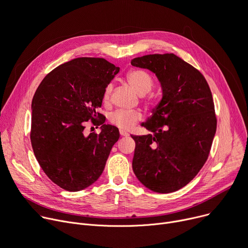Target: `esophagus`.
Instances as JSON below:
<instances>
[{"mask_svg": "<svg viewBox=\"0 0 248 248\" xmlns=\"http://www.w3.org/2000/svg\"><path fill=\"white\" fill-rule=\"evenodd\" d=\"M120 134L122 137H128V132H126L124 129H120Z\"/></svg>", "mask_w": 248, "mask_h": 248, "instance_id": "1", "label": "esophagus"}]
</instances>
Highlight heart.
I'll return each mask as SVG.
<instances>
[{
  "label": "heart",
  "mask_w": 248,
  "mask_h": 248,
  "mask_svg": "<svg viewBox=\"0 0 248 248\" xmlns=\"http://www.w3.org/2000/svg\"><path fill=\"white\" fill-rule=\"evenodd\" d=\"M126 81L128 85L136 91L140 96H143L147 94L153 87V78L152 76L142 70V69H133L126 74ZM112 86L108 84L103 94V100L105 103L109 101L111 94ZM142 120V115L140 111L138 110H117L109 117V121L112 124L117 125L122 129H131L137 123Z\"/></svg>",
  "instance_id": "obj_1"
}]
</instances>
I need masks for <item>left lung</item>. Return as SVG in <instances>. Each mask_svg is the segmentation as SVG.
<instances>
[{
	"label": "left lung",
	"instance_id": "obj_1",
	"mask_svg": "<svg viewBox=\"0 0 248 248\" xmlns=\"http://www.w3.org/2000/svg\"><path fill=\"white\" fill-rule=\"evenodd\" d=\"M130 63L153 72L162 89L160 103L142 124L152 133L131 136L133 172L153 192H175L208 159L217 130L212 92L202 74L173 53L144 55Z\"/></svg>",
	"mask_w": 248,
	"mask_h": 248
}]
</instances>
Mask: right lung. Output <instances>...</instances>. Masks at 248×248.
Masks as SVG:
<instances>
[{
	"instance_id": "right-lung-1",
	"label": "right lung",
	"mask_w": 248,
	"mask_h": 248,
	"mask_svg": "<svg viewBox=\"0 0 248 248\" xmlns=\"http://www.w3.org/2000/svg\"><path fill=\"white\" fill-rule=\"evenodd\" d=\"M120 71L104 58L63 63L39 84L31 102V141L35 158L60 188L77 192L95 183L120 138L97 112L105 88ZM100 120L101 132L83 134L84 124Z\"/></svg>"
}]
</instances>
